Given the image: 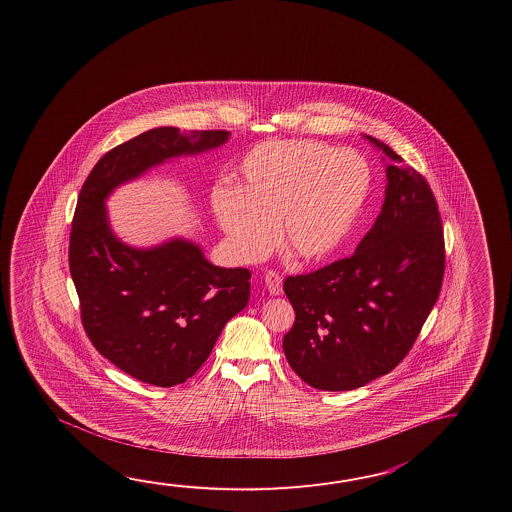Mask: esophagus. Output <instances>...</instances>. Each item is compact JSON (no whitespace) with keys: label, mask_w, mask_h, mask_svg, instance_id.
<instances>
[{"label":"esophagus","mask_w":512,"mask_h":512,"mask_svg":"<svg viewBox=\"0 0 512 512\" xmlns=\"http://www.w3.org/2000/svg\"><path fill=\"white\" fill-rule=\"evenodd\" d=\"M265 285H267V291L272 294V296H278V294H282V276L280 274H276V272L269 271L265 274Z\"/></svg>","instance_id":"34e87169"}]
</instances>
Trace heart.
<instances>
[{
    "label": "heart",
    "instance_id": "obj_1",
    "mask_svg": "<svg viewBox=\"0 0 512 512\" xmlns=\"http://www.w3.org/2000/svg\"><path fill=\"white\" fill-rule=\"evenodd\" d=\"M370 166L349 148L272 141L241 161L236 188L216 186L210 203L229 249L243 263L274 243L302 263H322L348 241L370 192Z\"/></svg>",
    "mask_w": 512,
    "mask_h": 512
}]
</instances>
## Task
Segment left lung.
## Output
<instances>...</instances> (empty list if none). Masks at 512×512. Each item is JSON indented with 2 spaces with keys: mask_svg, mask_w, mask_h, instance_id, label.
I'll list each match as a JSON object with an SVG mask.
<instances>
[{
  "mask_svg": "<svg viewBox=\"0 0 512 512\" xmlns=\"http://www.w3.org/2000/svg\"><path fill=\"white\" fill-rule=\"evenodd\" d=\"M381 214L353 256L289 276L283 291L296 320L283 337L294 373L324 392H346L404 359L430 315L445 272L441 218L430 186L384 142Z\"/></svg>",
  "mask_w": 512,
  "mask_h": 512,
  "instance_id": "left-lung-1",
  "label": "left lung"
}]
</instances>
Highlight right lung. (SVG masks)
Segmentation results:
<instances>
[{
	"mask_svg": "<svg viewBox=\"0 0 512 512\" xmlns=\"http://www.w3.org/2000/svg\"><path fill=\"white\" fill-rule=\"evenodd\" d=\"M230 131H144L106 153L78 196L69 271L87 337L131 377L170 388L208 359L230 318L251 296V272L205 258L196 241L174 236L152 247L120 240L106 201L119 186L179 157L216 150Z\"/></svg>",
	"mask_w": 512,
	"mask_h": 512,
	"instance_id": "obj_1",
	"label": "right lung"
}]
</instances>
